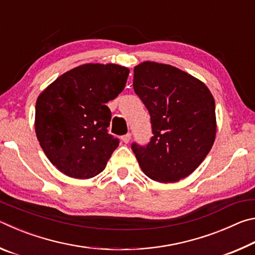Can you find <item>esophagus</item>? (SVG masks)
<instances>
[{
    "label": "esophagus",
    "instance_id": "1",
    "mask_svg": "<svg viewBox=\"0 0 255 255\" xmlns=\"http://www.w3.org/2000/svg\"><path fill=\"white\" fill-rule=\"evenodd\" d=\"M130 138H131V133L128 132V133H126V135H124V136L122 137V140L124 141L125 144H128L129 140H130Z\"/></svg>",
    "mask_w": 255,
    "mask_h": 255
}]
</instances>
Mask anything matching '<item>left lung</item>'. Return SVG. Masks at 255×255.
<instances>
[{"instance_id":"left-lung-1","label":"left lung","mask_w":255,"mask_h":255,"mask_svg":"<svg viewBox=\"0 0 255 255\" xmlns=\"http://www.w3.org/2000/svg\"><path fill=\"white\" fill-rule=\"evenodd\" d=\"M133 90L147 108L153 137L131 148L141 170L157 182L191 174L213 147L216 114L205 83L167 64L144 62L133 68Z\"/></svg>"}]
</instances>
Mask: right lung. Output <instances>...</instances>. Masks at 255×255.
I'll return each mask as SVG.
<instances>
[{"instance_id":"1","label":"right lung","mask_w":255,"mask_h":255,"mask_svg":"<svg viewBox=\"0 0 255 255\" xmlns=\"http://www.w3.org/2000/svg\"><path fill=\"white\" fill-rule=\"evenodd\" d=\"M129 68L117 64H84L64 73L40 93L34 128L54 166L74 179L105 170L119 139L108 133L106 106L125 89Z\"/></svg>"}]
</instances>
